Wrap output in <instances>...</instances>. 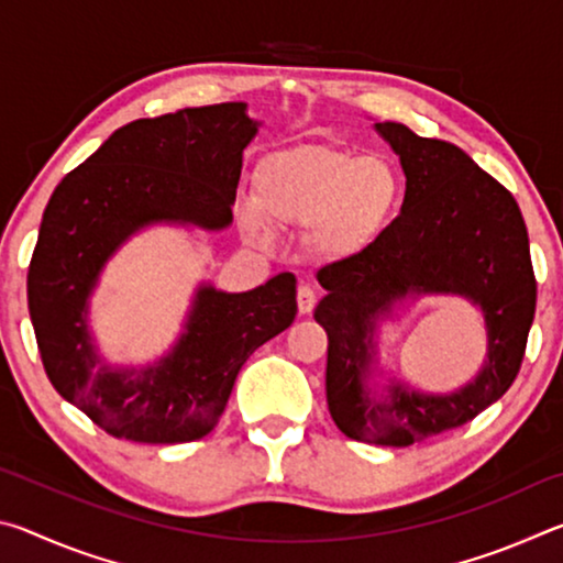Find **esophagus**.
<instances>
[{
	"label": "esophagus",
	"mask_w": 563,
	"mask_h": 563,
	"mask_svg": "<svg viewBox=\"0 0 563 563\" xmlns=\"http://www.w3.org/2000/svg\"><path fill=\"white\" fill-rule=\"evenodd\" d=\"M318 302V292L310 288V285H300L298 288V310L302 312V316H308V312H312V308H316Z\"/></svg>",
	"instance_id": "esophagus-1"
}]
</instances>
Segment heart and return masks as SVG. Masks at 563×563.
Returning <instances> with one entry per match:
<instances>
[{"instance_id":"heart-1","label":"heart","mask_w":563,"mask_h":563,"mask_svg":"<svg viewBox=\"0 0 563 563\" xmlns=\"http://www.w3.org/2000/svg\"><path fill=\"white\" fill-rule=\"evenodd\" d=\"M402 174L383 154L302 144L265 156L255 174V203L241 208V228L268 245V221L308 225V245L322 258L347 261L379 243L402 203Z\"/></svg>"}]
</instances>
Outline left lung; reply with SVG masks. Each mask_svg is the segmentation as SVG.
<instances>
[{
  "instance_id": "left-lung-1",
  "label": "left lung",
  "mask_w": 563,
  "mask_h": 563,
  "mask_svg": "<svg viewBox=\"0 0 563 563\" xmlns=\"http://www.w3.org/2000/svg\"><path fill=\"white\" fill-rule=\"evenodd\" d=\"M375 131L405 170L402 211L367 253L318 273L328 295L316 320L328 332L325 389L338 430L357 442L409 446L470 422L511 387L537 310V280L527 225L507 188L460 146L395 121L375 123ZM422 294H456L483 310L488 355L454 394L374 379L383 375L378 325Z\"/></svg>"
}]
</instances>
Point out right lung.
I'll use <instances>...</instances> for the list:
<instances>
[{
  "label": "right lung",
  "mask_w": 563,
  "mask_h": 563,
  "mask_svg": "<svg viewBox=\"0 0 563 563\" xmlns=\"http://www.w3.org/2000/svg\"><path fill=\"white\" fill-rule=\"evenodd\" d=\"M258 126L243 101L131 121L66 174L44 208L26 275L36 345L56 393L113 437L201 440L243 362L295 320V275L280 273L247 292L198 285L178 340L141 367L103 362L89 325L101 273L133 235L233 223L243 151Z\"/></svg>",
  "instance_id": "right-lung-1"
}]
</instances>
